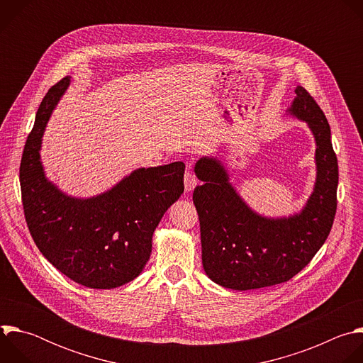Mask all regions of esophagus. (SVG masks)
Returning a JSON list of instances; mask_svg holds the SVG:
<instances>
[{
  "label": "esophagus",
  "instance_id": "obj_1",
  "mask_svg": "<svg viewBox=\"0 0 363 363\" xmlns=\"http://www.w3.org/2000/svg\"><path fill=\"white\" fill-rule=\"evenodd\" d=\"M196 178H195V175L188 169L186 172H185V175H184V184H185V191H192L194 188H195V185H196Z\"/></svg>",
  "mask_w": 363,
  "mask_h": 363
}]
</instances>
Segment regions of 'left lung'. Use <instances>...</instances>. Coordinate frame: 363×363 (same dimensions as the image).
<instances>
[{"label": "left lung", "mask_w": 363, "mask_h": 363, "mask_svg": "<svg viewBox=\"0 0 363 363\" xmlns=\"http://www.w3.org/2000/svg\"><path fill=\"white\" fill-rule=\"evenodd\" d=\"M290 112L306 121L316 139L318 179L304 210L290 218L252 213L228 182L218 161L201 158L195 174L202 181L192 199L199 217L202 266L217 284L251 290L289 281L326 241L337 208V158L330 126L315 97L296 89Z\"/></svg>", "instance_id": "obj_1"}]
</instances>
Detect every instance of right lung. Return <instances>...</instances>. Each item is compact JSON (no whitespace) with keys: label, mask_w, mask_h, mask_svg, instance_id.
<instances>
[{"label":"right lung","mask_w":363,"mask_h":363,"mask_svg":"<svg viewBox=\"0 0 363 363\" xmlns=\"http://www.w3.org/2000/svg\"><path fill=\"white\" fill-rule=\"evenodd\" d=\"M69 86H51L35 115L20 164L23 210L30 234L47 260L70 280L90 289H113L140 274L152 251V234L184 192L182 162L140 168L115 188L76 199L50 184L40 143L51 111Z\"/></svg>","instance_id":"1"}]
</instances>
